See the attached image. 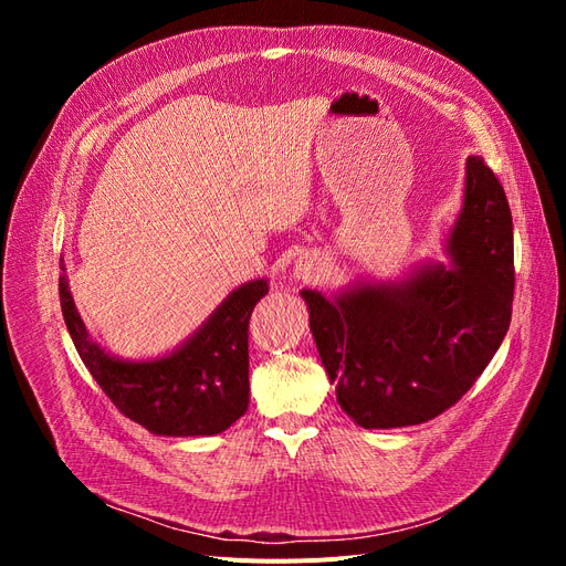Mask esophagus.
Listing matches in <instances>:
<instances>
[{"instance_id": "1", "label": "esophagus", "mask_w": 566, "mask_h": 566, "mask_svg": "<svg viewBox=\"0 0 566 566\" xmlns=\"http://www.w3.org/2000/svg\"><path fill=\"white\" fill-rule=\"evenodd\" d=\"M295 276L304 283H318L325 276V262L316 254H304L295 264Z\"/></svg>"}]
</instances>
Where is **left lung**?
Returning a JSON list of instances; mask_svg holds the SVG:
<instances>
[{
    "instance_id": "8db88e82",
    "label": "left lung",
    "mask_w": 566,
    "mask_h": 566,
    "mask_svg": "<svg viewBox=\"0 0 566 566\" xmlns=\"http://www.w3.org/2000/svg\"><path fill=\"white\" fill-rule=\"evenodd\" d=\"M449 252L453 266H424L391 285H358L333 302L302 290L337 403L366 430L441 416L484 373L510 328L512 214L501 181L476 156L468 160Z\"/></svg>"
}]
</instances>
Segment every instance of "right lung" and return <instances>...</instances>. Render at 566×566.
Here are the masks:
<instances>
[{"instance_id": "right-lung-1", "label": "right lung", "mask_w": 566, "mask_h": 566, "mask_svg": "<svg viewBox=\"0 0 566 566\" xmlns=\"http://www.w3.org/2000/svg\"><path fill=\"white\" fill-rule=\"evenodd\" d=\"M266 293V281L245 283L181 349L158 361L129 364L92 342L65 276L59 279L61 312L82 364L119 413L163 437H212L245 413L248 328L254 304Z\"/></svg>"}]
</instances>
